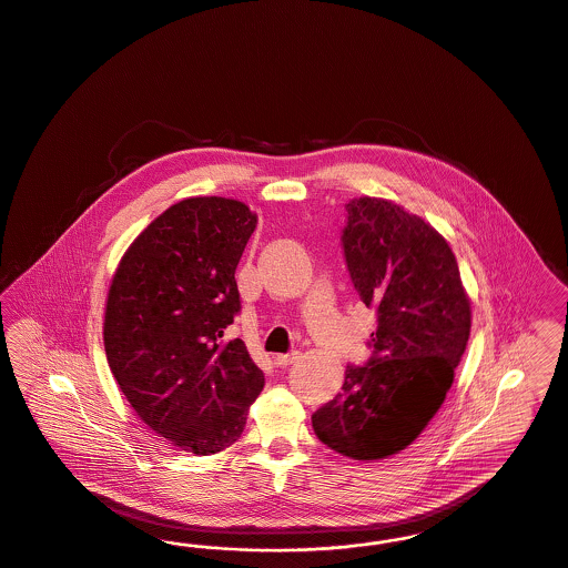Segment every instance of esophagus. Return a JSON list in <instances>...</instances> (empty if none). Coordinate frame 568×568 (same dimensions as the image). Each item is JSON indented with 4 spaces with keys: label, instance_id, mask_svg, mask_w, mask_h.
<instances>
[{
    "label": "esophagus",
    "instance_id": "obj_1",
    "mask_svg": "<svg viewBox=\"0 0 568 568\" xmlns=\"http://www.w3.org/2000/svg\"><path fill=\"white\" fill-rule=\"evenodd\" d=\"M300 355H302L300 352L278 353V355H274V364L285 368V366H290V364H294L296 359H300Z\"/></svg>",
    "mask_w": 568,
    "mask_h": 568
}]
</instances>
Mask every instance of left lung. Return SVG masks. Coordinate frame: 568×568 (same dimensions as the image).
Here are the masks:
<instances>
[{
	"instance_id": "left-lung-1",
	"label": "left lung",
	"mask_w": 568,
	"mask_h": 568,
	"mask_svg": "<svg viewBox=\"0 0 568 568\" xmlns=\"http://www.w3.org/2000/svg\"><path fill=\"white\" fill-rule=\"evenodd\" d=\"M343 246L357 294L377 308L375 352L345 371L343 392L313 413V430L341 456L389 458L445 403L470 336V300L452 246L392 200L353 197Z\"/></svg>"
}]
</instances>
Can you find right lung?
Segmentation results:
<instances>
[{"label":"right lung","mask_w":568,"mask_h":568,"mask_svg":"<svg viewBox=\"0 0 568 568\" xmlns=\"http://www.w3.org/2000/svg\"><path fill=\"white\" fill-rule=\"evenodd\" d=\"M257 215L232 197L172 204L128 246L110 283L104 349L135 415L179 452L234 445L264 373L223 332L241 311L234 278Z\"/></svg>","instance_id":"1"}]
</instances>
